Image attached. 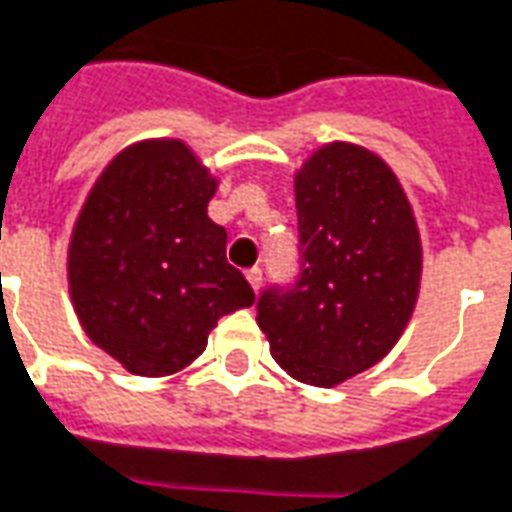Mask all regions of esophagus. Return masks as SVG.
Segmentation results:
<instances>
[{"instance_id":"34e87169","label":"esophagus","mask_w":512,"mask_h":512,"mask_svg":"<svg viewBox=\"0 0 512 512\" xmlns=\"http://www.w3.org/2000/svg\"><path fill=\"white\" fill-rule=\"evenodd\" d=\"M245 278H248V284L253 287V292L262 290V270H259V267H250L248 273H245Z\"/></svg>"}]
</instances>
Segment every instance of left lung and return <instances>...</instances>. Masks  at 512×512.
<instances>
[{
  "label": "left lung",
  "instance_id": "8db88e82",
  "mask_svg": "<svg viewBox=\"0 0 512 512\" xmlns=\"http://www.w3.org/2000/svg\"><path fill=\"white\" fill-rule=\"evenodd\" d=\"M301 278L267 290L256 323L292 379L337 387L382 362L410 323L424 248L410 200L382 155L317 147L295 172Z\"/></svg>",
  "mask_w": 512,
  "mask_h": 512
}]
</instances>
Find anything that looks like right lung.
<instances>
[{"mask_svg":"<svg viewBox=\"0 0 512 512\" xmlns=\"http://www.w3.org/2000/svg\"><path fill=\"white\" fill-rule=\"evenodd\" d=\"M217 178L181 139H144L94 181L69 239L74 315L136 376L189 368L222 315L256 301L209 217Z\"/></svg>","mask_w":512,"mask_h":512,"instance_id":"obj_1","label":"right lung"}]
</instances>
